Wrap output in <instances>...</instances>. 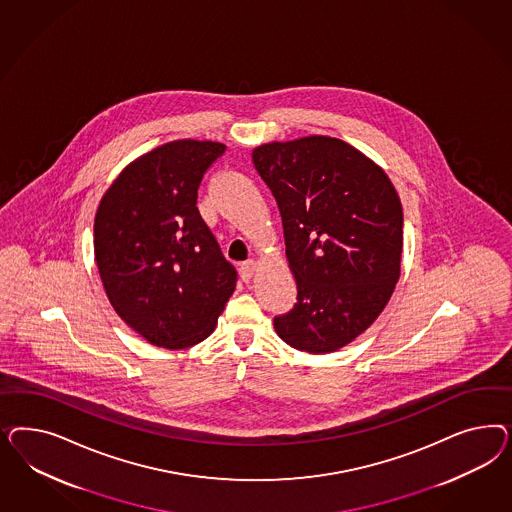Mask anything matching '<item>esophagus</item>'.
<instances>
[{"label": "esophagus", "mask_w": 512, "mask_h": 512, "mask_svg": "<svg viewBox=\"0 0 512 512\" xmlns=\"http://www.w3.org/2000/svg\"><path fill=\"white\" fill-rule=\"evenodd\" d=\"M257 266H259V264H257V261H253V259L242 264V266H240V276H242V279L249 281V279L253 278L255 272H257Z\"/></svg>", "instance_id": "esophagus-1"}]
</instances>
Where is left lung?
I'll use <instances>...</instances> for the list:
<instances>
[{"mask_svg": "<svg viewBox=\"0 0 512 512\" xmlns=\"http://www.w3.org/2000/svg\"><path fill=\"white\" fill-rule=\"evenodd\" d=\"M251 159L278 202L298 289L274 328L298 351L334 353L373 325L400 279V197L375 161L334 137L266 142Z\"/></svg>", "mask_w": 512, "mask_h": 512, "instance_id": "obj_1", "label": "left lung"}]
</instances>
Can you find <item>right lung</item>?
I'll use <instances>...</instances> for the list:
<instances>
[{
    "instance_id": "obj_1",
    "label": "right lung",
    "mask_w": 512,
    "mask_h": 512,
    "mask_svg": "<svg viewBox=\"0 0 512 512\" xmlns=\"http://www.w3.org/2000/svg\"><path fill=\"white\" fill-rule=\"evenodd\" d=\"M212 140L161 144L131 161L99 202L93 251L114 311L157 347L208 338L236 287L202 221L197 191L225 152Z\"/></svg>"
}]
</instances>
